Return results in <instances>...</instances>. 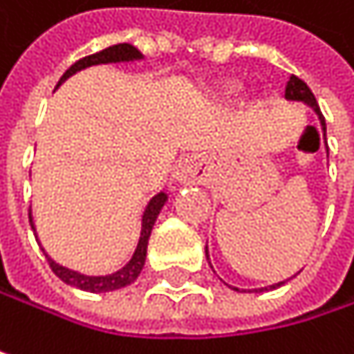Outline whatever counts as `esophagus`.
I'll use <instances>...</instances> for the list:
<instances>
[{
    "mask_svg": "<svg viewBox=\"0 0 354 354\" xmlns=\"http://www.w3.org/2000/svg\"><path fill=\"white\" fill-rule=\"evenodd\" d=\"M172 178L182 184H203L205 180V166L198 158H184L176 168Z\"/></svg>",
    "mask_w": 354,
    "mask_h": 354,
    "instance_id": "esophagus-1",
    "label": "esophagus"
}]
</instances>
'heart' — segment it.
<instances>
[{
  "mask_svg": "<svg viewBox=\"0 0 354 354\" xmlns=\"http://www.w3.org/2000/svg\"><path fill=\"white\" fill-rule=\"evenodd\" d=\"M234 90H236V86H234V84H227V86H225V92H234Z\"/></svg>",
  "mask_w": 354,
  "mask_h": 354,
  "instance_id": "obj_1",
  "label": "heart"
}]
</instances>
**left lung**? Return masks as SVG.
Masks as SVG:
<instances>
[{"mask_svg":"<svg viewBox=\"0 0 354 354\" xmlns=\"http://www.w3.org/2000/svg\"><path fill=\"white\" fill-rule=\"evenodd\" d=\"M285 100H289V102H301V104H306V106H310L314 112H316V116H318L319 120V127H322V133H324V143H326V120H324V116H322V112H319L318 102H316V96L312 94V90L308 88V84L304 82V80H299L297 75H291L289 77V82H287V88H285ZM328 151V149H326ZM205 256H207V260H209V264H211V258H209V246L205 248ZM211 268H213V264H211ZM213 272H215V268H213ZM295 277V274H293ZM223 281V279H221ZM289 281V279H287ZM287 281H281V283H274V285H270V289H277V287H281V285H285ZM227 285V283H225ZM230 289H234V291H242L244 293V289H238V287H232V285H227ZM266 291H268V287H264ZM264 289H246L248 293H258V291H264Z\"/></svg>","mask_w":354,"mask_h":354,"instance_id":"8db88e82","label":"left lung"}]
</instances>
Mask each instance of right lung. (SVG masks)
I'll return each instance as SVG.
<instances>
[{"instance_id":"obj_1","label":"right lung","mask_w":354,"mask_h":354,"mask_svg":"<svg viewBox=\"0 0 354 354\" xmlns=\"http://www.w3.org/2000/svg\"><path fill=\"white\" fill-rule=\"evenodd\" d=\"M143 59H145L143 53H139L133 44H127V42H124V44L108 46V48L96 53V55L84 57V59H80L77 63H73V65L63 73V77L59 80L57 88H59L63 82H67L71 75H75L77 71H84V69H88V67H94V65H110V63H135V61H143ZM166 203H168V194H166L164 190H160L156 196L149 198V203H147V207H145V211H143V215H141V234H139V242H137V248H135L131 260H129L124 266H120L118 270L110 272V274H86V272H80V270H73V268H69V266L59 264L57 260H53V258L46 254V250L42 248L38 236H36V225L35 217H32V211H30V227H32V232H35L36 242H38L40 250L44 252V256H46V260H48L53 272H55L63 283H67V285H71V287H77V289H82V291H90V293H110V291H116V289H122V287L135 283L137 277L141 274V270H143V266H145L147 242H149L151 230H153L156 219H158V215H160V211L164 209Z\"/></svg>"}]
</instances>
